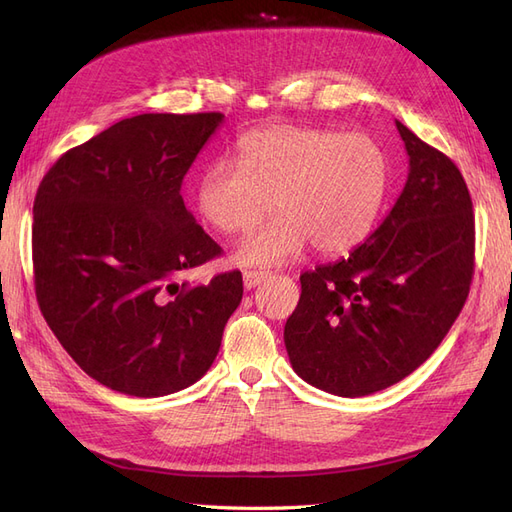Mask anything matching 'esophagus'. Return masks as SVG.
<instances>
[{
    "instance_id": "34e87169",
    "label": "esophagus",
    "mask_w": 512,
    "mask_h": 512,
    "mask_svg": "<svg viewBox=\"0 0 512 512\" xmlns=\"http://www.w3.org/2000/svg\"><path fill=\"white\" fill-rule=\"evenodd\" d=\"M267 277V273H262V271H245L243 273V286L247 288V290H252V288H256L262 280H265Z\"/></svg>"
}]
</instances>
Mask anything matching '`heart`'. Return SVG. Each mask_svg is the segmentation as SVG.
<instances>
[{
  "label": "heart",
  "instance_id": "heart-1",
  "mask_svg": "<svg viewBox=\"0 0 512 512\" xmlns=\"http://www.w3.org/2000/svg\"><path fill=\"white\" fill-rule=\"evenodd\" d=\"M237 149L239 164L218 160L200 173L194 203L224 235L252 230L271 207L280 213L243 241L241 265H286L307 241L318 254H342L374 228L389 170L369 136L275 123L247 132Z\"/></svg>",
  "mask_w": 512,
  "mask_h": 512
}]
</instances>
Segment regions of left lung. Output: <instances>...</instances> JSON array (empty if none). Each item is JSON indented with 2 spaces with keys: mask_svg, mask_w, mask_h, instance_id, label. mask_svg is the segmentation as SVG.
<instances>
[{
  "mask_svg": "<svg viewBox=\"0 0 512 512\" xmlns=\"http://www.w3.org/2000/svg\"><path fill=\"white\" fill-rule=\"evenodd\" d=\"M406 188L348 258L301 275L286 320L292 369L316 389L363 397L410 376L440 346L468 299L474 211L455 162L397 121Z\"/></svg>",
  "mask_w": 512,
  "mask_h": 512,
  "instance_id": "left-lung-1",
  "label": "left lung"
}]
</instances>
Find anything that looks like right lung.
Wrapping results in <instances>:
<instances>
[{
  "label": "right lung",
  "instance_id": "1",
  "mask_svg": "<svg viewBox=\"0 0 512 512\" xmlns=\"http://www.w3.org/2000/svg\"><path fill=\"white\" fill-rule=\"evenodd\" d=\"M222 113H145L66 151L34 200L40 312L87 376L134 397L177 393L207 374L241 271L179 275L222 254L185 209L181 183Z\"/></svg>",
  "mask_w": 512,
  "mask_h": 512
}]
</instances>
